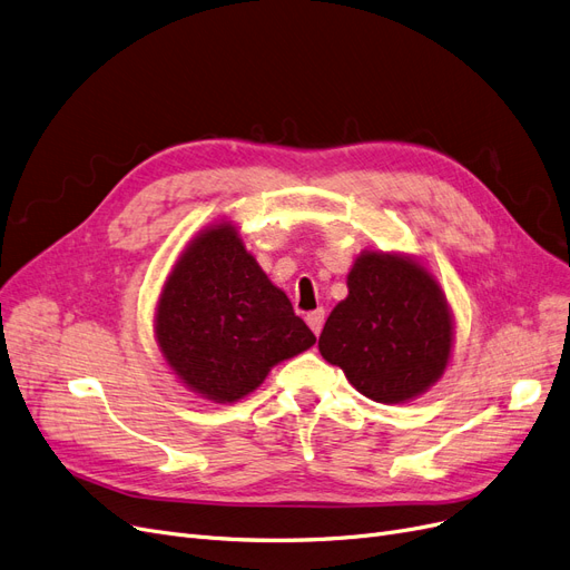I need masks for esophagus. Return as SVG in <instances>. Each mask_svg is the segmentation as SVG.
Segmentation results:
<instances>
[{"label": "esophagus", "mask_w": 570, "mask_h": 570, "mask_svg": "<svg viewBox=\"0 0 570 570\" xmlns=\"http://www.w3.org/2000/svg\"><path fill=\"white\" fill-rule=\"evenodd\" d=\"M307 326L314 331V335L322 333V326H324V309H314V312H307Z\"/></svg>", "instance_id": "1"}]
</instances>
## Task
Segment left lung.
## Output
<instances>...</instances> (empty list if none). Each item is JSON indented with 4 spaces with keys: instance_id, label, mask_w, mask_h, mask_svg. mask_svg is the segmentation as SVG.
Here are the masks:
<instances>
[{
    "instance_id": "8db88e82",
    "label": "left lung",
    "mask_w": 570,
    "mask_h": 570,
    "mask_svg": "<svg viewBox=\"0 0 570 570\" xmlns=\"http://www.w3.org/2000/svg\"><path fill=\"white\" fill-rule=\"evenodd\" d=\"M347 291L320 335L324 360L373 402L404 404L428 392L453 347L451 309L436 279L413 258L364 250Z\"/></svg>"
}]
</instances>
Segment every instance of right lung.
Masks as SVG:
<instances>
[{
	"instance_id": "1",
	"label": "right lung",
	"mask_w": 570,
	"mask_h": 570,
	"mask_svg": "<svg viewBox=\"0 0 570 570\" xmlns=\"http://www.w3.org/2000/svg\"><path fill=\"white\" fill-rule=\"evenodd\" d=\"M155 335L171 371L216 404L246 396L274 364L317 341L229 223L199 232L176 261Z\"/></svg>"
}]
</instances>
